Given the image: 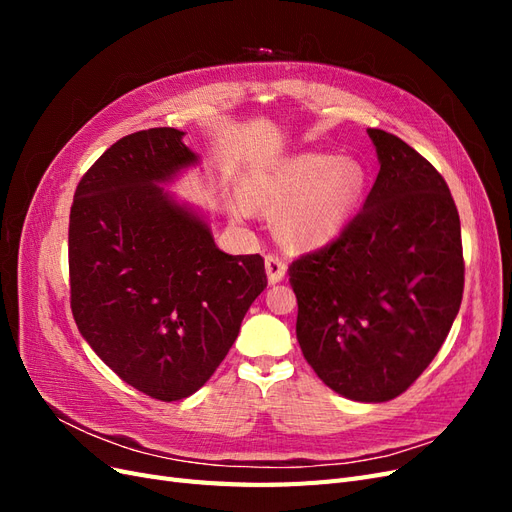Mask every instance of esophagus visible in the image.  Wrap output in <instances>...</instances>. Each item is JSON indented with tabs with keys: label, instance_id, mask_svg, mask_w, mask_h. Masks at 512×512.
Instances as JSON below:
<instances>
[{
	"label": "esophagus",
	"instance_id": "1",
	"mask_svg": "<svg viewBox=\"0 0 512 512\" xmlns=\"http://www.w3.org/2000/svg\"><path fill=\"white\" fill-rule=\"evenodd\" d=\"M265 269H267L269 284H277V282H282V280H284V275H286V265H284V260H282V258H277V256L269 254V256L265 258Z\"/></svg>",
	"mask_w": 512,
	"mask_h": 512
}]
</instances>
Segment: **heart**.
<instances>
[{
  "label": "heart",
  "instance_id": "obj_1",
  "mask_svg": "<svg viewBox=\"0 0 512 512\" xmlns=\"http://www.w3.org/2000/svg\"><path fill=\"white\" fill-rule=\"evenodd\" d=\"M361 190L363 168L356 162L303 153L256 181L250 205L284 211L277 230L290 245L318 247L342 232Z\"/></svg>",
  "mask_w": 512,
  "mask_h": 512
}]
</instances>
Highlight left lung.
<instances>
[{
  "instance_id": "8db88e82",
  "label": "left lung",
  "mask_w": 512,
  "mask_h": 512,
  "mask_svg": "<svg viewBox=\"0 0 512 512\" xmlns=\"http://www.w3.org/2000/svg\"><path fill=\"white\" fill-rule=\"evenodd\" d=\"M380 173L335 241L288 267L297 339L318 378L354 401L408 391L442 348L463 297L461 224L442 175L371 128Z\"/></svg>"
}]
</instances>
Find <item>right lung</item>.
I'll return each instance as SVG.
<instances>
[{
  "label": "right lung",
  "mask_w": 512,
  "mask_h": 512,
  "mask_svg": "<svg viewBox=\"0 0 512 512\" xmlns=\"http://www.w3.org/2000/svg\"><path fill=\"white\" fill-rule=\"evenodd\" d=\"M183 134L151 128L108 147L76 185L68 230L76 327L123 382L160 401L213 376L267 288L260 254H224L160 188L198 164Z\"/></svg>",
  "instance_id": "right-lung-1"
}]
</instances>
